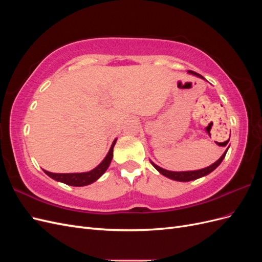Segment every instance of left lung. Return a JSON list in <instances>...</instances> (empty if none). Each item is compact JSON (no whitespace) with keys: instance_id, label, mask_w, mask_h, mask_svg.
Segmentation results:
<instances>
[{"instance_id":"obj_1","label":"left lung","mask_w":262,"mask_h":262,"mask_svg":"<svg viewBox=\"0 0 262 262\" xmlns=\"http://www.w3.org/2000/svg\"><path fill=\"white\" fill-rule=\"evenodd\" d=\"M188 73H189V74H192V75H195V76H198V77H200V78H203V80H205V78H204L202 75L193 72V71H188ZM228 141H229V140H227V141L225 142V144L228 143ZM227 149H228V147H227ZM227 149L225 150L224 154L222 155L215 163H213L212 165L208 166V167L199 169V170L170 171V170H166V169L160 167V166H157V165L154 164L153 162H150V163H152V165L154 166V167H155L158 171H160L163 176H165V177H167V178L172 179V180H176V181H191V180H195V179H198V178H201V177L207 176V175H209L210 172H212L214 169H215V168L217 167V166L222 163V161L224 160V157H225V155H226V153H227Z\"/></svg>"}]
</instances>
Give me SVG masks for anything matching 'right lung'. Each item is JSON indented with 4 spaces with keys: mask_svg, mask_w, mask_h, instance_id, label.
Returning <instances> with one entry per match:
<instances>
[{
    "mask_svg": "<svg viewBox=\"0 0 262 262\" xmlns=\"http://www.w3.org/2000/svg\"><path fill=\"white\" fill-rule=\"evenodd\" d=\"M117 139L113 142L112 146H110V149L106 157L102 160V162L95 167L94 169L86 171V172H71V173H55V172H50L43 169V171L48 175L50 178L63 182V184L69 185V186H74V187H83L91 185L93 182L96 181L98 178H100L104 172L107 170L109 167L110 163H112L113 156H114V146L116 144Z\"/></svg>",
    "mask_w": 262,
    "mask_h": 262,
    "instance_id": "right-lung-1",
    "label": "right lung"
}]
</instances>
